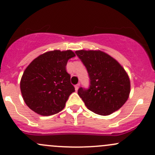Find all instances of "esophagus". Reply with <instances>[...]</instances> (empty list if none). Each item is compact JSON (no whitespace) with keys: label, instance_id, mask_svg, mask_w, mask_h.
Returning <instances> with one entry per match:
<instances>
[{"label":"esophagus","instance_id":"esophagus-1","mask_svg":"<svg viewBox=\"0 0 155 155\" xmlns=\"http://www.w3.org/2000/svg\"><path fill=\"white\" fill-rule=\"evenodd\" d=\"M79 87H80V84H77V85H75V87H74V88H75V90L78 91V89H79Z\"/></svg>","mask_w":155,"mask_h":155}]
</instances>
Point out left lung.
<instances>
[{"label": "left lung", "mask_w": 155, "mask_h": 155, "mask_svg": "<svg viewBox=\"0 0 155 155\" xmlns=\"http://www.w3.org/2000/svg\"><path fill=\"white\" fill-rule=\"evenodd\" d=\"M75 54L87 68L90 79L88 89L81 87L78 91L87 107L101 116L120 109L130 92V79L123 67L99 50H80Z\"/></svg>", "instance_id": "obj_1"}]
</instances>
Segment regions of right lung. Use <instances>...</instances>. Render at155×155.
Listing matches in <instances>:
<instances>
[{
    "mask_svg": "<svg viewBox=\"0 0 155 155\" xmlns=\"http://www.w3.org/2000/svg\"><path fill=\"white\" fill-rule=\"evenodd\" d=\"M74 57L71 50H54L41 54L30 63L20 82L22 97L30 109L42 116H51L65 107L74 92L66 71L68 60Z\"/></svg>",
    "mask_w": 155,
    "mask_h": 155,
    "instance_id": "1",
    "label": "right lung"
}]
</instances>
